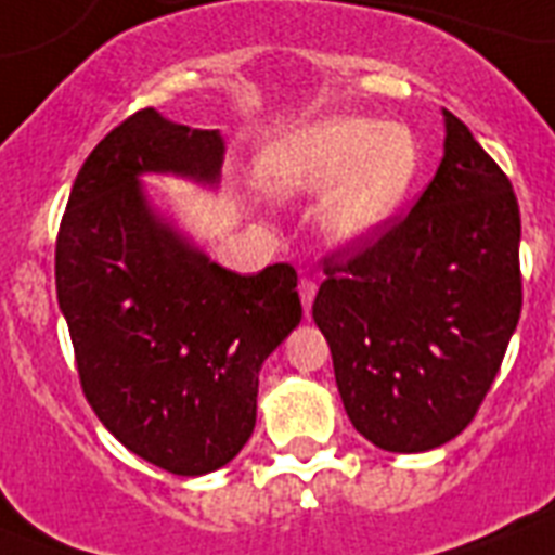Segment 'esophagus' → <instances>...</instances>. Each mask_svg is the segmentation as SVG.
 Wrapping results in <instances>:
<instances>
[{"label": "esophagus", "mask_w": 555, "mask_h": 555, "mask_svg": "<svg viewBox=\"0 0 555 555\" xmlns=\"http://www.w3.org/2000/svg\"><path fill=\"white\" fill-rule=\"evenodd\" d=\"M313 296H317V282H313V279H302V282H299V299H302L305 317L311 313Z\"/></svg>", "instance_id": "1"}]
</instances>
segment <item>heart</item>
<instances>
[{
    "instance_id": "heart-1",
    "label": "heart",
    "mask_w": 555,
    "mask_h": 555,
    "mask_svg": "<svg viewBox=\"0 0 555 555\" xmlns=\"http://www.w3.org/2000/svg\"><path fill=\"white\" fill-rule=\"evenodd\" d=\"M421 167V141L409 126L334 115L268 146L259 184L282 198L325 192L322 233L337 244H360L400 212Z\"/></svg>"
}]
</instances>
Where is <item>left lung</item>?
Listing matches in <instances>:
<instances>
[{
    "mask_svg": "<svg viewBox=\"0 0 555 555\" xmlns=\"http://www.w3.org/2000/svg\"><path fill=\"white\" fill-rule=\"evenodd\" d=\"M443 158L412 212L328 264L313 299L354 429L429 452L466 429L521 313L513 184L443 108Z\"/></svg>",
    "mask_w": 555,
    "mask_h": 555,
    "instance_id": "8db88e82",
    "label": "left lung"
}]
</instances>
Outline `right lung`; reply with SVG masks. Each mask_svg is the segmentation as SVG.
I'll use <instances>...</instances> for the list:
<instances>
[{
	"mask_svg": "<svg viewBox=\"0 0 555 555\" xmlns=\"http://www.w3.org/2000/svg\"><path fill=\"white\" fill-rule=\"evenodd\" d=\"M218 129L155 108L94 146L56 235V302L100 423L172 475L230 464L256 426L259 371L302 320L296 270L242 276L212 261L152 201L146 176L216 190Z\"/></svg>",
	"mask_w": 555,
	"mask_h": 555,
	"instance_id": "1",
	"label": "right lung"
}]
</instances>
